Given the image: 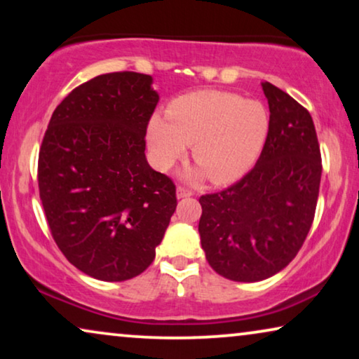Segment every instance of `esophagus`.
I'll use <instances>...</instances> for the list:
<instances>
[{"mask_svg":"<svg viewBox=\"0 0 359 359\" xmlns=\"http://www.w3.org/2000/svg\"><path fill=\"white\" fill-rule=\"evenodd\" d=\"M194 193L191 189H186V188H183V186H178V188H176V198L178 199H183V198H189V196H193Z\"/></svg>","mask_w":359,"mask_h":359,"instance_id":"esophagus-1","label":"esophagus"}]
</instances>
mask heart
Listing matches in <instances>:
<instances>
[{"label": "heart", "instance_id": "b5f03b06", "mask_svg": "<svg viewBox=\"0 0 359 359\" xmlns=\"http://www.w3.org/2000/svg\"><path fill=\"white\" fill-rule=\"evenodd\" d=\"M269 132L268 109L259 101L232 93L203 90L183 95L166 109V119L151 117L147 132L154 163L168 170L193 145L199 163L184 176L208 175L217 184L243 178L262 154Z\"/></svg>", "mask_w": 359, "mask_h": 359}]
</instances>
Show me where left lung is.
<instances>
[{"mask_svg":"<svg viewBox=\"0 0 359 359\" xmlns=\"http://www.w3.org/2000/svg\"><path fill=\"white\" fill-rule=\"evenodd\" d=\"M262 86L269 132L257 165L230 188L199 198L205 258L238 283L263 281L292 262L311 230L322 176L309 111L271 83Z\"/></svg>","mask_w":359,"mask_h":359,"instance_id":"left-lung-1","label":"left lung"}]
</instances>
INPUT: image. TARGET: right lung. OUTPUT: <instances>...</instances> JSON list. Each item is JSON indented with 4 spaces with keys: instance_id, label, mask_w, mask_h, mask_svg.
Segmentation results:
<instances>
[{
    "instance_id": "add662e5",
    "label": "right lung",
    "mask_w": 359,
    "mask_h": 359,
    "mask_svg": "<svg viewBox=\"0 0 359 359\" xmlns=\"http://www.w3.org/2000/svg\"><path fill=\"white\" fill-rule=\"evenodd\" d=\"M154 78L100 75L53 111L39 151V193L68 262L100 281L139 276L176 209V189L145 156L160 96Z\"/></svg>"
}]
</instances>
